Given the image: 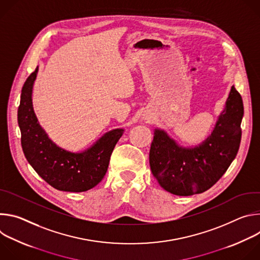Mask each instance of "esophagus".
<instances>
[{
	"label": "esophagus",
	"instance_id": "esophagus-1",
	"mask_svg": "<svg viewBox=\"0 0 260 260\" xmlns=\"http://www.w3.org/2000/svg\"><path fill=\"white\" fill-rule=\"evenodd\" d=\"M145 118H147V116H146V117H145Z\"/></svg>",
	"mask_w": 260,
	"mask_h": 260
}]
</instances>
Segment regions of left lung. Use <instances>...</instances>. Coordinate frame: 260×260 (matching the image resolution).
I'll list each match as a JSON object with an SVG mask.
<instances>
[{
  "instance_id": "8db88e82",
  "label": "left lung",
  "mask_w": 260,
  "mask_h": 260,
  "mask_svg": "<svg viewBox=\"0 0 260 260\" xmlns=\"http://www.w3.org/2000/svg\"><path fill=\"white\" fill-rule=\"evenodd\" d=\"M243 115L242 96L232 86L225 108L212 134L199 146H179L165 131L156 128L149 164L160 186L181 197L202 193L211 188L223 176L239 151Z\"/></svg>"
}]
</instances>
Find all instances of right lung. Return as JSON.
Segmentation results:
<instances>
[{
	"label": "right lung",
	"instance_id": "right-lung-1",
	"mask_svg": "<svg viewBox=\"0 0 260 260\" xmlns=\"http://www.w3.org/2000/svg\"><path fill=\"white\" fill-rule=\"evenodd\" d=\"M38 67L25 80L20 95L17 119L24 156L43 180L57 190L83 192L98 185L108 170L110 156L124 129L106 133L80 153L67 151L54 144L37 119L31 92Z\"/></svg>",
	"mask_w": 260,
	"mask_h": 260
}]
</instances>
